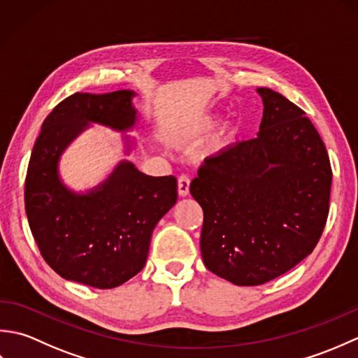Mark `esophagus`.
I'll return each instance as SVG.
<instances>
[{
    "instance_id": "esophagus-1",
    "label": "esophagus",
    "mask_w": 358,
    "mask_h": 358,
    "mask_svg": "<svg viewBox=\"0 0 358 358\" xmlns=\"http://www.w3.org/2000/svg\"><path fill=\"white\" fill-rule=\"evenodd\" d=\"M189 186H191V180L187 175H180L178 177V194L181 196H186L189 194Z\"/></svg>"
}]
</instances>
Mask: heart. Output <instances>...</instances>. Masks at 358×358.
I'll return each instance as SVG.
<instances>
[{
    "label": "heart",
    "instance_id": "heart-1",
    "mask_svg": "<svg viewBox=\"0 0 358 358\" xmlns=\"http://www.w3.org/2000/svg\"><path fill=\"white\" fill-rule=\"evenodd\" d=\"M217 124H218L217 117H203L200 120H196L195 123H191L189 126H186L183 131L180 132L178 138L183 141L201 140L206 135H209L212 131H214ZM237 134H238V126L235 123H229L223 129L222 134L217 136V140L214 141V148L220 149V148L227 146L231 141H234Z\"/></svg>",
    "mask_w": 358,
    "mask_h": 358
}]
</instances>
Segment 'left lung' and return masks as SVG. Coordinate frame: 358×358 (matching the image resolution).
<instances>
[{
  "label": "left lung",
  "instance_id": "1",
  "mask_svg": "<svg viewBox=\"0 0 358 358\" xmlns=\"http://www.w3.org/2000/svg\"><path fill=\"white\" fill-rule=\"evenodd\" d=\"M255 138L204 159L191 194L203 209L206 268L238 286H258L306 258L329 214L332 169L320 134L299 106L258 87Z\"/></svg>",
  "mask_w": 358,
  "mask_h": 358
}]
</instances>
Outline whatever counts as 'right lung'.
<instances>
[{"mask_svg":"<svg viewBox=\"0 0 358 358\" xmlns=\"http://www.w3.org/2000/svg\"><path fill=\"white\" fill-rule=\"evenodd\" d=\"M132 90L73 94L45 117L30 155L24 204L30 231L50 268L96 289L123 285L146 264L152 231L177 203V178L149 177L124 162L104 183L77 195L62 185L57 163L87 123L132 127Z\"/></svg>","mask_w":358,"mask_h":358,"instance_id":"add662e5","label":"right lung"}]
</instances>
